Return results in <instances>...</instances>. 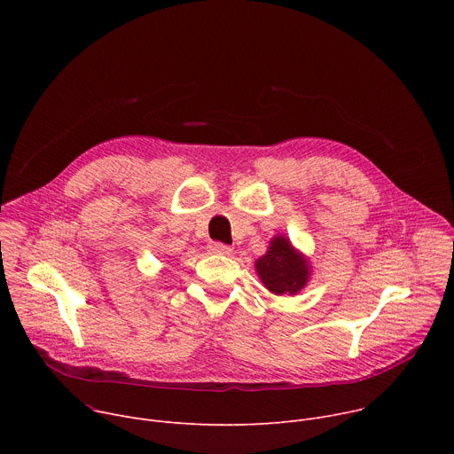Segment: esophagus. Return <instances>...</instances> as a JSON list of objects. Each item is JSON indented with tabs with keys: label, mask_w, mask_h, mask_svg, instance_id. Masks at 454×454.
Returning <instances> with one entry per match:
<instances>
[{
	"label": "esophagus",
	"mask_w": 454,
	"mask_h": 454,
	"mask_svg": "<svg viewBox=\"0 0 454 454\" xmlns=\"http://www.w3.org/2000/svg\"><path fill=\"white\" fill-rule=\"evenodd\" d=\"M208 251H210L212 254H230V253H231V247L226 246V244H221V242H210Z\"/></svg>",
	"instance_id": "esophagus-1"
}]
</instances>
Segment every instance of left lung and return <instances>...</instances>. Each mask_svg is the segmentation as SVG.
I'll list each match as a JSON object with an SVG mask.
<instances>
[{
    "label": "left lung",
    "mask_w": 454,
    "mask_h": 454,
    "mask_svg": "<svg viewBox=\"0 0 454 454\" xmlns=\"http://www.w3.org/2000/svg\"><path fill=\"white\" fill-rule=\"evenodd\" d=\"M254 271L264 287L277 296H294L309 282L312 266L309 256L296 249L289 237L275 235L268 251L254 261Z\"/></svg>",
    "instance_id": "obj_1"
}]
</instances>
